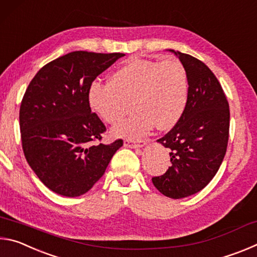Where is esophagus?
<instances>
[{"label":"esophagus","instance_id":"1","mask_svg":"<svg viewBox=\"0 0 257 257\" xmlns=\"http://www.w3.org/2000/svg\"><path fill=\"white\" fill-rule=\"evenodd\" d=\"M123 145H124V147H130V149H141V147L146 145V142L139 141L138 143H133L132 141H128L127 139V141L123 142Z\"/></svg>","mask_w":257,"mask_h":257}]
</instances>
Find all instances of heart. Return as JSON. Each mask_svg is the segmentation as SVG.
<instances>
[{"mask_svg": "<svg viewBox=\"0 0 257 257\" xmlns=\"http://www.w3.org/2000/svg\"><path fill=\"white\" fill-rule=\"evenodd\" d=\"M188 75L177 59L154 61L130 58L110 77V82L95 80L87 89V103L104 122L114 124L130 107L136 112L112 129L114 137L135 141L155 125L169 130L179 122L188 102Z\"/></svg>", "mask_w": 257, "mask_h": 257, "instance_id": "heart-1", "label": "heart"}]
</instances>
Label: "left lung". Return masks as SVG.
Masks as SVG:
<instances>
[{
	"mask_svg": "<svg viewBox=\"0 0 257 257\" xmlns=\"http://www.w3.org/2000/svg\"><path fill=\"white\" fill-rule=\"evenodd\" d=\"M169 51L188 75V102L179 122L158 139L170 150L172 165L152 181L164 196L178 199L201 191L216 175L227 152L230 111L222 87L205 63Z\"/></svg>",
	"mask_w": 257,
	"mask_h": 257,
	"instance_id": "left-lung-1",
	"label": "left lung"
}]
</instances>
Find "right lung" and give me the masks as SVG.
<instances>
[{
  "mask_svg": "<svg viewBox=\"0 0 257 257\" xmlns=\"http://www.w3.org/2000/svg\"><path fill=\"white\" fill-rule=\"evenodd\" d=\"M122 53L76 51L43 67L30 81L20 105L25 158L47 188L66 197L87 193L123 145H90L105 125L92 113L87 89Z\"/></svg>",
  "mask_w": 257,
  "mask_h": 257,
  "instance_id": "right-lung-1",
  "label": "right lung"
}]
</instances>
